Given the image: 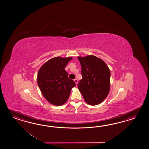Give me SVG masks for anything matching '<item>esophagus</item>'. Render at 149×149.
Wrapping results in <instances>:
<instances>
[{"label": "esophagus", "instance_id": "34e87169", "mask_svg": "<svg viewBox=\"0 0 149 149\" xmlns=\"http://www.w3.org/2000/svg\"><path fill=\"white\" fill-rule=\"evenodd\" d=\"M74 81L76 83V85H77V84H78V80L77 79H74Z\"/></svg>", "mask_w": 149, "mask_h": 149}]
</instances>
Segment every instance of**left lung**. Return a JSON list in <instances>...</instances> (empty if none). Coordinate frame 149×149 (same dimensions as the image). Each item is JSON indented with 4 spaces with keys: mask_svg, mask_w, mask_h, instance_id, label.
<instances>
[{
    "mask_svg": "<svg viewBox=\"0 0 149 149\" xmlns=\"http://www.w3.org/2000/svg\"><path fill=\"white\" fill-rule=\"evenodd\" d=\"M78 58L81 67L82 78L78 88L88 104H99L110 91V70L101 58L94 55Z\"/></svg>",
    "mask_w": 149,
    "mask_h": 149,
    "instance_id": "obj_1",
    "label": "left lung"
}]
</instances>
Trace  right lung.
Segmentation results:
<instances>
[{"mask_svg":"<svg viewBox=\"0 0 149 149\" xmlns=\"http://www.w3.org/2000/svg\"><path fill=\"white\" fill-rule=\"evenodd\" d=\"M72 57H55L44 64L38 71L37 83L47 101L54 105H62L70 96L75 82L68 78L65 70Z\"/></svg>","mask_w":149,"mask_h":149,"instance_id":"right-lung-1","label":"right lung"}]
</instances>
